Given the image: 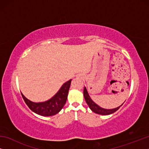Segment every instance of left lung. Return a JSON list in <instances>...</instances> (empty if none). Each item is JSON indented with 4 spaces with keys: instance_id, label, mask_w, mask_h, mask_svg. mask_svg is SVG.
Segmentation results:
<instances>
[{
    "instance_id": "left-lung-1",
    "label": "left lung",
    "mask_w": 149,
    "mask_h": 149,
    "mask_svg": "<svg viewBox=\"0 0 149 149\" xmlns=\"http://www.w3.org/2000/svg\"><path fill=\"white\" fill-rule=\"evenodd\" d=\"M84 98L85 101H86L87 104L89 106V107L90 108V109L93 112H94L96 114H101V115H109L112 114L119 109V108L122 107V105H120V107H118L116 108H113V109H104V108H102L100 107H99V105H97L95 102H94L92 100V99H91V97H89V94H88V92L87 91V89L85 87H84Z\"/></svg>"
}]
</instances>
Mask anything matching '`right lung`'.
Returning a JSON list of instances; mask_svg holds the SVG:
<instances>
[{"instance_id":"add662e5","label":"right lung","mask_w":149,"mask_h":149,"mask_svg":"<svg viewBox=\"0 0 149 149\" xmlns=\"http://www.w3.org/2000/svg\"><path fill=\"white\" fill-rule=\"evenodd\" d=\"M71 81L72 79H70L63 84L56 94L45 102H33L25 97L22 93L21 94L27 107L33 112L42 116H51L58 114L64 107L66 102Z\"/></svg>"}]
</instances>
